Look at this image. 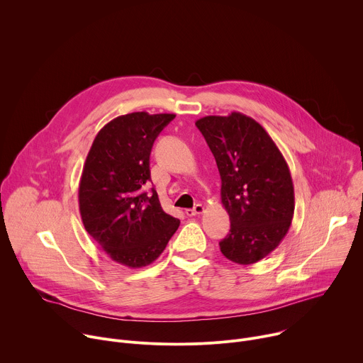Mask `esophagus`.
Masks as SVG:
<instances>
[{
	"instance_id": "1",
	"label": "esophagus",
	"mask_w": 363,
	"mask_h": 363,
	"mask_svg": "<svg viewBox=\"0 0 363 363\" xmlns=\"http://www.w3.org/2000/svg\"><path fill=\"white\" fill-rule=\"evenodd\" d=\"M203 213V205L202 203H196L192 210H186L185 211V214L188 216V217H195V216H199V214H202Z\"/></svg>"
}]
</instances>
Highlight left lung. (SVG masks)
Masks as SVG:
<instances>
[{"label": "left lung", "mask_w": 363, "mask_h": 363, "mask_svg": "<svg viewBox=\"0 0 363 363\" xmlns=\"http://www.w3.org/2000/svg\"><path fill=\"white\" fill-rule=\"evenodd\" d=\"M208 143L221 177V202L230 234L220 241L233 263L263 260L286 237L294 214L289 165L266 129L240 112L195 122Z\"/></svg>", "instance_id": "1"}]
</instances>
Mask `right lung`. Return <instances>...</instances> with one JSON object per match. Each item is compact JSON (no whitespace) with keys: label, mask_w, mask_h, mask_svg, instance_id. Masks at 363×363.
I'll return each instance as SVG.
<instances>
[{"label":"right lung","mask_w":363,"mask_h":363,"mask_svg":"<svg viewBox=\"0 0 363 363\" xmlns=\"http://www.w3.org/2000/svg\"><path fill=\"white\" fill-rule=\"evenodd\" d=\"M174 113L133 112L96 135L79 184V210L89 235L113 262L140 269L162 254L179 227L158 194L143 192L150 181L149 155Z\"/></svg>","instance_id":"add662e5"}]
</instances>
